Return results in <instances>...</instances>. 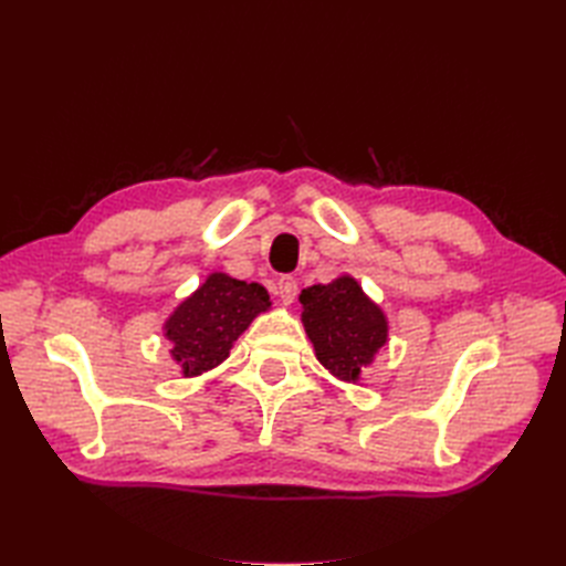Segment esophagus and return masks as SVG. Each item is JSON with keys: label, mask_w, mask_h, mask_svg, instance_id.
Masks as SVG:
<instances>
[{"label": "esophagus", "mask_w": 566, "mask_h": 566, "mask_svg": "<svg viewBox=\"0 0 566 566\" xmlns=\"http://www.w3.org/2000/svg\"><path fill=\"white\" fill-rule=\"evenodd\" d=\"M276 293L285 304H293L297 297V281L293 276H281L276 283Z\"/></svg>", "instance_id": "34e87169"}]
</instances>
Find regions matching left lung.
Instances as JSON below:
<instances>
[{
  "label": "left lung",
  "instance_id": "left-lung-1",
  "mask_svg": "<svg viewBox=\"0 0 566 566\" xmlns=\"http://www.w3.org/2000/svg\"><path fill=\"white\" fill-rule=\"evenodd\" d=\"M300 302L318 361L339 380L354 382L387 342V321L378 304L349 276L302 290Z\"/></svg>",
  "mask_w": 566,
  "mask_h": 566
}]
</instances>
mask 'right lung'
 Masks as SVG:
<instances>
[{
  "instance_id": "1",
  "label": "right lung",
  "mask_w": 566,
  "mask_h": 566,
  "mask_svg": "<svg viewBox=\"0 0 566 566\" xmlns=\"http://www.w3.org/2000/svg\"><path fill=\"white\" fill-rule=\"evenodd\" d=\"M269 306V293L260 283L212 273L165 323V335L175 345L172 356L184 375H200L224 361L238 335Z\"/></svg>"
}]
</instances>
